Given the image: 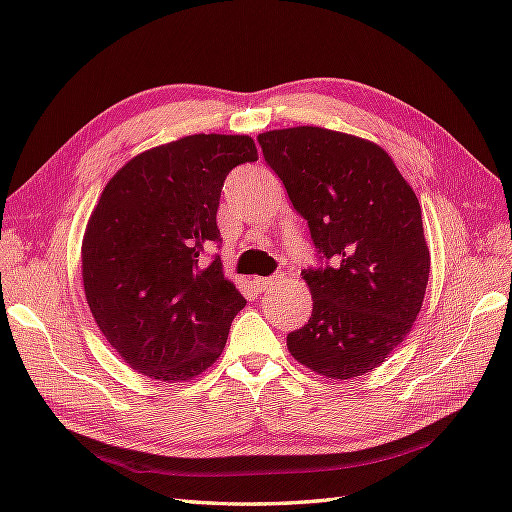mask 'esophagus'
Segmentation results:
<instances>
[{"mask_svg":"<svg viewBox=\"0 0 512 512\" xmlns=\"http://www.w3.org/2000/svg\"><path fill=\"white\" fill-rule=\"evenodd\" d=\"M281 275H277V277H259V279H255V286L259 288V292H268V290H273V288H277L279 284H281Z\"/></svg>","mask_w":512,"mask_h":512,"instance_id":"34e87169","label":"esophagus"}]
</instances>
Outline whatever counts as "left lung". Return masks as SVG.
<instances>
[{
	"mask_svg": "<svg viewBox=\"0 0 512 512\" xmlns=\"http://www.w3.org/2000/svg\"><path fill=\"white\" fill-rule=\"evenodd\" d=\"M257 140L330 262L301 273L312 314L288 334V350L330 380L372 372L411 332L429 284L416 193L372 140L312 125Z\"/></svg>",
	"mask_w": 512,
	"mask_h": 512,
	"instance_id": "1",
	"label": "left lung"
}]
</instances>
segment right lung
<instances>
[{"label":"right lung","mask_w":512,"mask_h":512,"mask_svg":"<svg viewBox=\"0 0 512 512\" xmlns=\"http://www.w3.org/2000/svg\"><path fill=\"white\" fill-rule=\"evenodd\" d=\"M255 160L250 136H184L134 156L94 206L81 244L85 299L107 343L151 380L200 376L246 306L204 250L222 242L228 171Z\"/></svg>","instance_id":"add662e5"}]
</instances>
